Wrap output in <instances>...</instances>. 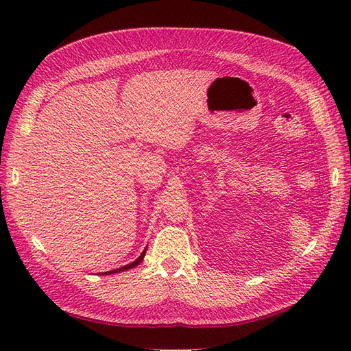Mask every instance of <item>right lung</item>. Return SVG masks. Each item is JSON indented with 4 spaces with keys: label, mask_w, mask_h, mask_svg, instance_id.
Listing matches in <instances>:
<instances>
[{
    "label": "right lung",
    "mask_w": 351,
    "mask_h": 351,
    "mask_svg": "<svg viewBox=\"0 0 351 351\" xmlns=\"http://www.w3.org/2000/svg\"><path fill=\"white\" fill-rule=\"evenodd\" d=\"M145 253H146V250H143L142 252V254L139 258H137L134 262H132V263H129V265H124V267H121V268H119V269H114V271H110V272H104V274H107V275H110V274H115V272H120V271H125V269H130V268H134V267H137V265H139L142 261H143V256H145Z\"/></svg>",
    "instance_id": "add662e5"
}]
</instances>
